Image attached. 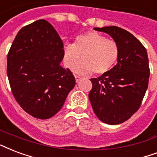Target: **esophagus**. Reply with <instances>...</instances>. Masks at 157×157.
Wrapping results in <instances>:
<instances>
[{
    "instance_id": "obj_1",
    "label": "esophagus",
    "mask_w": 157,
    "mask_h": 157,
    "mask_svg": "<svg viewBox=\"0 0 157 157\" xmlns=\"http://www.w3.org/2000/svg\"><path fill=\"white\" fill-rule=\"evenodd\" d=\"M75 78H76V82H79V81H80V80L81 79V76H77V75H75Z\"/></svg>"
}]
</instances>
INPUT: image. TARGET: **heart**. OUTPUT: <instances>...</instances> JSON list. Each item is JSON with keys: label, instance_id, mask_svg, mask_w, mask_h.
Returning a JSON list of instances; mask_svg holds the SVG:
<instances>
[{"label": "heart", "instance_id": "heart-1", "mask_svg": "<svg viewBox=\"0 0 157 157\" xmlns=\"http://www.w3.org/2000/svg\"><path fill=\"white\" fill-rule=\"evenodd\" d=\"M120 54L118 44L113 39L95 31H90L77 36L74 44H67L63 48L66 66L71 68L80 57L82 59L73 70L79 74L102 75L114 67Z\"/></svg>", "mask_w": 157, "mask_h": 157}]
</instances>
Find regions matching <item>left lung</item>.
<instances>
[{
    "label": "left lung",
    "instance_id": "8db88e82",
    "mask_svg": "<svg viewBox=\"0 0 157 157\" xmlns=\"http://www.w3.org/2000/svg\"><path fill=\"white\" fill-rule=\"evenodd\" d=\"M118 44V63L107 73L91 78L90 101L95 115L107 124L128 120L141 106L148 87L150 69L145 47L128 31L117 26L94 28Z\"/></svg>",
    "mask_w": 157,
    "mask_h": 157
}]
</instances>
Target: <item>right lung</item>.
Returning a JSON list of instances; mask_svg holds the SVG:
<instances>
[{
    "label": "right lung",
    "mask_w": 157,
    "mask_h": 157,
    "mask_svg": "<svg viewBox=\"0 0 157 157\" xmlns=\"http://www.w3.org/2000/svg\"><path fill=\"white\" fill-rule=\"evenodd\" d=\"M63 43L49 23L37 20L23 27L7 55V76L12 94L34 118L54 116L64 105L76 80L60 63Z\"/></svg>",
    "instance_id": "1"
}]
</instances>
